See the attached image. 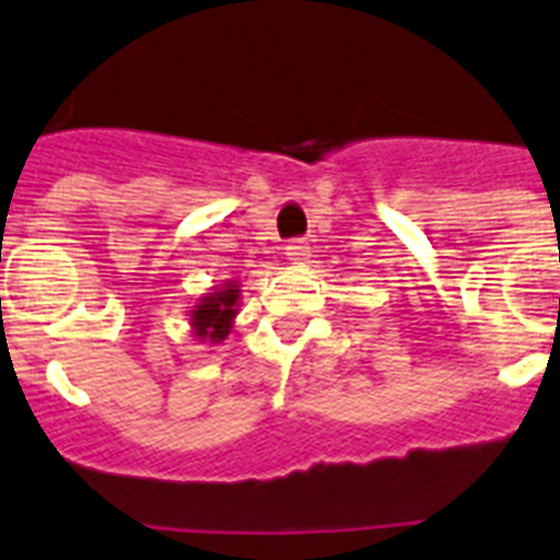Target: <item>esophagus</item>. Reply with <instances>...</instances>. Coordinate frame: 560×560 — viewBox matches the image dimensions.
<instances>
[{"label": "esophagus", "mask_w": 560, "mask_h": 560, "mask_svg": "<svg viewBox=\"0 0 560 560\" xmlns=\"http://www.w3.org/2000/svg\"><path fill=\"white\" fill-rule=\"evenodd\" d=\"M284 253L290 261H304V259H310V245L304 240H293L290 245L284 247Z\"/></svg>", "instance_id": "obj_1"}]
</instances>
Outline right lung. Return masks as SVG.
<instances>
[{
    "label": "right lung",
    "instance_id": "add662e5",
    "mask_svg": "<svg viewBox=\"0 0 560 560\" xmlns=\"http://www.w3.org/2000/svg\"><path fill=\"white\" fill-rule=\"evenodd\" d=\"M236 301H240V287L225 284L217 293L199 299L197 307L191 310V327L202 340L220 343L228 338L233 327V315H236Z\"/></svg>",
    "mask_w": 560,
    "mask_h": 560
}]
</instances>
